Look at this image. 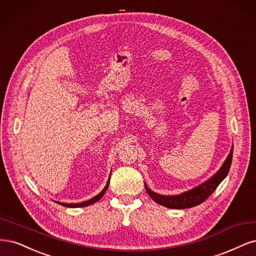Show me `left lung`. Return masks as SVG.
I'll return each instance as SVG.
<instances>
[{
  "instance_id": "left-lung-1",
  "label": "left lung",
  "mask_w": 256,
  "mask_h": 256,
  "mask_svg": "<svg viewBox=\"0 0 256 256\" xmlns=\"http://www.w3.org/2000/svg\"><path fill=\"white\" fill-rule=\"evenodd\" d=\"M233 158V146L230 151V154L228 155L226 160H224V164L221 168L217 171L215 176H212L210 180L206 182L202 183L201 185L194 187L190 190L180 194L176 196H162L160 194H156L152 192L151 189L144 184L146 190L152 199L162 206H166L168 208H176V210H183V208H194L204 202L216 190V188L219 186V184L226 178L228 176L230 164H232Z\"/></svg>"
}]
</instances>
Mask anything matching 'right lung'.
I'll list each match as a JSON object with an SVG mask.
<instances>
[{
	"instance_id": "1",
	"label": "right lung",
	"mask_w": 256,
	"mask_h": 256,
	"mask_svg": "<svg viewBox=\"0 0 256 256\" xmlns=\"http://www.w3.org/2000/svg\"><path fill=\"white\" fill-rule=\"evenodd\" d=\"M110 178H108V180H107V184H106V186L104 187L103 190H102L100 194H96V196H94L92 199H90V200H88V201L82 202V203H74V204H70V203H62V202H56V203H58V204H60V205H62V206H66V208H85V206L92 205V204L96 203V201L100 200L101 198L104 196V194H105V192H106V190H107V188H108V185H110Z\"/></svg>"
}]
</instances>
